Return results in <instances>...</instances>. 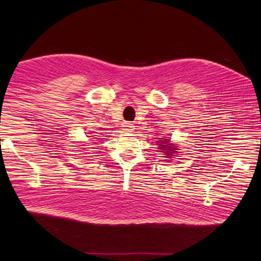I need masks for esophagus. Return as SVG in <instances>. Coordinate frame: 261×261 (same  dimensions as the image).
Here are the masks:
<instances>
[{"label": "esophagus", "instance_id": "obj_1", "mask_svg": "<svg viewBox=\"0 0 261 261\" xmlns=\"http://www.w3.org/2000/svg\"><path fill=\"white\" fill-rule=\"evenodd\" d=\"M123 130H125L126 132H132L135 130V125L130 122H124L123 123Z\"/></svg>", "mask_w": 261, "mask_h": 261}]
</instances>
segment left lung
<instances>
[{
    "instance_id": "1",
    "label": "left lung",
    "mask_w": 261,
    "mask_h": 261,
    "mask_svg": "<svg viewBox=\"0 0 261 261\" xmlns=\"http://www.w3.org/2000/svg\"><path fill=\"white\" fill-rule=\"evenodd\" d=\"M160 141H161V144H159L160 147H161L160 149H165V150H167V151H165V153L169 154V155L173 154V151L176 150V148H173V147H171V144H169L168 140H167V141L160 140Z\"/></svg>"
}]
</instances>
